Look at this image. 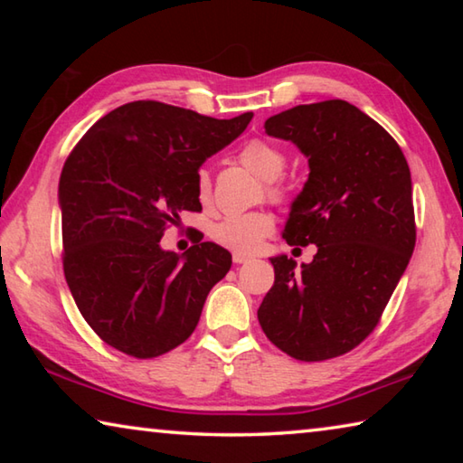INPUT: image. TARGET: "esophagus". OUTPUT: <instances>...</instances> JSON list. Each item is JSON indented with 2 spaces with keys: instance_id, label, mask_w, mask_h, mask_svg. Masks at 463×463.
<instances>
[{
  "instance_id": "esophagus-1",
  "label": "esophagus",
  "mask_w": 463,
  "mask_h": 463,
  "mask_svg": "<svg viewBox=\"0 0 463 463\" xmlns=\"http://www.w3.org/2000/svg\"><path fill=\"white\" fill-rule=\"evenodd\" d=\"M232 261L237 263V265H241V263L250 261V257L249 255H242V253H232Z\"/></svg>"
}]
</instances>
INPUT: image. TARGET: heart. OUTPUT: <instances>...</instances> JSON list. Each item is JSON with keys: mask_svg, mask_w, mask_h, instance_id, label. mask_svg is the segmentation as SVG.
Returning <instances> with one entry per match:
<instances>
[{"mask_svg": "<svg viewBox=\"0 0 463 463\" xmlns=\"http://www.w3.org/2000/svg\"><path fill=\"white\" fill-rule=\"evenodd\" d=\"M239 161L242 167L253 171L257 177L265 182V195L271 202L286 200V187L281 184L279 175L286 169V153L269 140L250 138L249 143L241 146ZM195 195L200 203L208 206L213 200V179L208 169H198L195 174ZM273 231V218L268 213L255 210V213L229 214L213 224L210 237L221 247L234 250V253H253L261 245L265 237Z\"/></svg>", "mask_w": 463, "mask_h": 463, "instance_id": "b5f03b06", "label": "heart"}]
</instances>
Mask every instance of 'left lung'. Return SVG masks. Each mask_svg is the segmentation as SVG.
Here are the masks:
<instances>
[{"label": "left lung", "instance_id": "8db88e82", "mask_svg": "<svg viewBox=\"0 0 463 463\" xmlns=\"http://www.w3.org/2000/svg\"><path fill=\"white\" fill-rule=\"evenodd\" d=\"M263 127L308 156V182L284 239L318 250L302 269L286 255L273 257L276 281L257 318L289 357L325 362L370 336L411 261V169L396 140L345 99L289 108Z\"/></svg>", "mask_w": 463, "mask_h": 463}]
</instances>
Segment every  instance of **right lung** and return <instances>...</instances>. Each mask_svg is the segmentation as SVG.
<instances>
[{
	"label": "right lung",
	"instance_id": "add662e5",
	"mask_svg": "<svg viewBox=\"0 0 463 463\" xmlns=\"http://www.w3.org/2000/svg\"><path fill=\"white\" fill-rule=\"evenodd\" d=\"M250 118L138 99L99 118L69 153L59 182L62 269L85 323L109 347L153 359L194 333L231 253L200 239L177 255L159 241L182 210H202L195 174Z\"/></svg>",
	"mask_w": 463,
	"mask_h": 463
}]
</instances>
